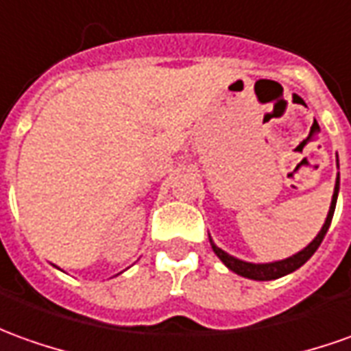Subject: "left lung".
Listing matches in <instances>:
<instances>
[{"mask_svg":"<svg viewBox=\"0 0 351 351\" xmlns=\"http://www.w3.org/2000/svg\"><path fill=\"white\" fill-rule=\"evenodd\" d=\"M338 189H340V176H337V185H335V193H332V200H330V208H328L327 219L321 227V231L317 233V237L309 243L304 250H300L298 254H294L287 260H279V262H269V263H252V262H243L235 256L227 254L226 250L217 248L214 245V241L210 239V245H212V250L216 252V256L226 263L227 267L231 269L237 275L241 277H246V279H254V281H273V279H279V277H285L289 273L296 271L298 267H302L304 263L308 262L309 258L315 254V250L319 248V245L323 243V239L327 235L328 227H330V221H332V216H335V208H337V199H338Z\"/></svg>","mask_w":351,"mask_h":351,"instance_id":"left-lung-1","label":"left lung"}]
</instances>
